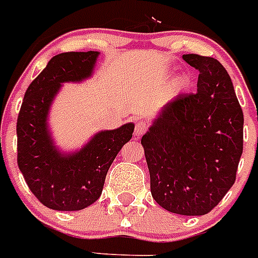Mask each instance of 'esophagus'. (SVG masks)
<instances>
[{
	"label": "esophagus",
	"instance_id": "obj_1",
	"mask_svg": "<svg viewBox=\"0 0 258 258\" xmlns=\"http://www.w3.org/2000/svg\"><path fill=\"white\" fill-rule=\"evenodd\" d=\"M148 127H149V124L146 122V120H140V122L138 123L135 127V135L140 136V135H143V134H146L147 130H148Z\"/></svg>",
	"mask_w": 258,
	"mask_h": 258
}]
</instances>
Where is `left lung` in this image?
I'll return each instance as SVG.
<instances>
[{
  "label": "left lung",
  "mask_w": 258,
  "mask_h": 258,
  "mask_svg": "<svg viewBox=\"0 0 258 258\" xmlns=\"http://www.w3.org/2000/svg\"><path fill=\"white\" fill-rule=\"evenodd\" d=\"M182 57L199 72L198 90L166 103L142 144L156 202L179 215H205L235 183L244 115L218 60L196 53Z\"/></svg>",
  "instance_id": "left-lung-1"
}]
</instances>
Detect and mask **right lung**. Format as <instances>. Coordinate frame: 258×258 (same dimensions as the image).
Here are the masks:
<instances>
[{
	"instance_id": "obj_1",
	"label": "right lung",
	"mask_w": 258,
	"mask_h": 258,
	"mask_svg": "<svg viewBox=\"0 0 258 258\" xmlns=\"http://www.w3.org/2000/svg\"><path fill=\"white\" fill-rule=\"evenodd\" d=\"M98 52L53 56L25 93L17 120V161L40 203L57 211H77L99 198L110 165L133 138L134 124L97 134L84 149L64 157L52 146L47 114L60 84L92 75Z\"/></svg>"
}]
</instances>
